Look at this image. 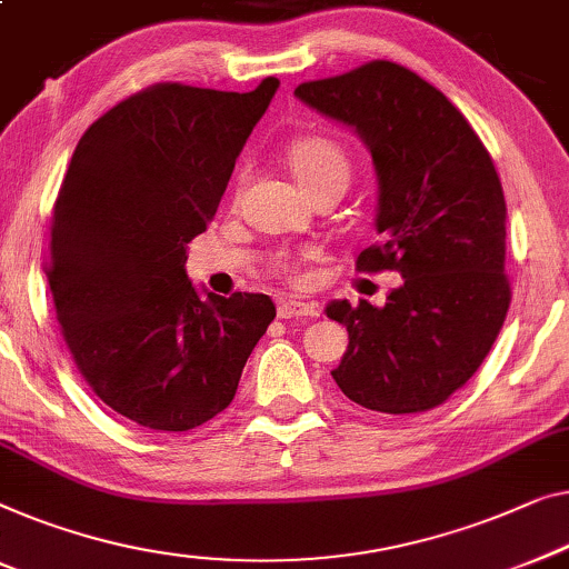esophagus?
Returning <instances> with one entry per match:
<instances>
[{
	"label": "esophagus",
	"instance_id": "obj_1",
	"mask_svg": "<svg viewBox=\"0 0 569 569\" xmlns=\"http://www.w3.org/2000/svg\"><path fill=\"white\" fill-rule=\"evenodd\" d=\"M279 318H308V316H318L320 308L316 302H305L298 298H290V300H282L279 302Z\"/></svg>",
	"mask_w": 569,
	"mask_h": 569
}]
</instances>
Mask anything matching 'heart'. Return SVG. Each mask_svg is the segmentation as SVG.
<instances>
[{"label": "heart", "instance_id": "heart-1", "mask_svg": "<svg viewBox=\"0 0 569 569\" xmlns=\"http://www.w3.org/2000/svg\"><path fill=\"white\" fill-rule=\"evenodd\" d=\"M287 163H290L292 174L305 187V192L312 194L316 189L323 187H341L346 189L351 179V156L346 148L331 136H298L292 138L284 148ZM246 174L236 177V189H241ZM279 271H295V261L282 259L277 264Z\"/></svg>", "mask_w": 569, "mask_h": 569}]
</instances>
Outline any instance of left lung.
<instances>
[{
  "mask_svg": "<svg viewBox=\"0 0 569 569\" xmlns=\"http://www.w3.org/2000/svg\"><path fill=\"white\" fill-rule=\"evenodd\" d=\"M295 94L353 128L377 171L380 243L359 253L367 274L398 271L382 308L333 300L349 331L333 380L380 413H423L457 392L503 328L506 197L488 148L462 112L406 66L369 61Z\"/></svg>",
  "mask_w": 569,
  "mask_h": 569,
  "instance_id": "left-lung-1",
  "label": "left lung"
}]
</instances>
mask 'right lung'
I'll use <instances>...</instances> for the list:
<instances>
[{
    "label": "right lung",
    "instance_id": "right-lung-1",
    "mask_svg": "<svg viewBox=\"0 0 569 569\" xmlns=\"http://www.w3.org/2000/svg\"><path fill=\"white\" fill-rule=\"evenodd\" d=\"M277 87H148L89 126L56 197L46 277L63 341L97 398L151 431L226 410L277 316L259 292L202 300L184 269Z\"/></svg>",
    "mask_w": 569,
    "mask_h": 569
}]
</instances>
